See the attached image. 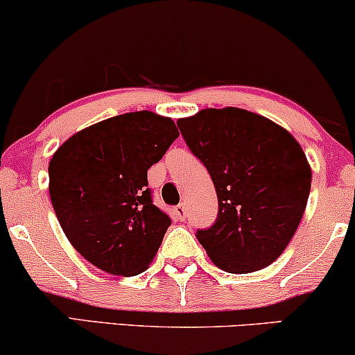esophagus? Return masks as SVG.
Wrapping results in <instances>:
<instances>
[{
    "label": "esophagus",
    "mask_w": 355,
    "mask_h": 355,
    "mask_svg": "<svg viewBox=\"0 0 355 355\" xmlns=\"http://www.w3.org/2000/svg\"><path fill=\"white\" fill-rule=\"evenodd\" d=\"M173 216H175V219H177V221H185V218H187L185 205L175 206V208H173Z\"/></svg>",
    "instance_id": "esophagus-1"
}]
</instances>
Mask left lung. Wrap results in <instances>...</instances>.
<instances>
[{
    "instance_id": "left-lung-1",
    "label": "left lung",
    "mask_w": 355,
    "mask_h": 355,
    "mask_svg": "<svg viewBox=\"0 0 355 355\" xmlns=\"http://www.w3.org/2000/svg\"><path fill=\"white\" fill-rule=\"evenodd\" d=\"M218 195L216 223L196 232L216 267L250 273L280 257L306 208L311 167L286 129L248 110L206 107L177 121Z\"/></svg>"
}]
</instances>
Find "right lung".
<instances>
[{
	"instance_id": "1",
	"label": "right lung",
	"mask_w": 355,
	"mask_h": 355,
	"mask_svg": "<svg viewBox=\"0 0 355 355\" xmlns=\"http://www.w3.org/2000/svg\"><path fill=\"white\" fill-rule=\"evenodd\" d=\"M177 137L170 118L136 111L82 129L53 154V211L89 263L125 277L149 267L172 221L152 203L147 170Z\"/></svg>"
}]
</instances>
